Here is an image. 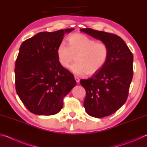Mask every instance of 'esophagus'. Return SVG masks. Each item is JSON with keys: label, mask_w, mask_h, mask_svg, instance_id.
Instances as JSON below:
<instances>
[{"label": "esophagus", "mask_w": 147, "mask_h": 147, "mask_svg": "<svg viewBox=\"0 0 147 147\" xmlns=\"http://www.w3.org/2000/svg\"><path fill=\"white\" fill-rule=\"evenodd\" d=\"M74 78H75V80L76 81L77 83H78L80 82V78L77 76H74Z\"/></svg>", "instance_id": "obj_1"}]
</instances>
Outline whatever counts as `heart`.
Segmentation results:
<instances>
[{"mask_svg": "<svg viewBox=\"0 0 147 147\" xmlns=\"http://www.w3.org/2000/svg\"><path fill=\"white\" fill-rule=\"evenodd\" d=\"M69 46L64 42L59 45L57 56L59 64L67 68L71 67L73 73L78 75L86 74L91 76L101 70L105 65L109 54L108 45L104 42H96L82 34H74L69 36Z\"/></svg>", "mask_w": 147, "mask_h": 147, "instance_id": "b5f03b06", "label": "heart"}]
</instances>
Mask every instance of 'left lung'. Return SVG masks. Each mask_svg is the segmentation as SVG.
<instances>
[{"instance_id": "1", "label": "left lung", "mask_w": 147, "mask_h": 147, "mask_svg": "<svg viewBox=\"0 0 147 147\" xmlns=\"http://www.w3.org/2000/svg\"><path fill=\"white\" fill-rule=\"evenodd\" d=\"M80 31L108 45L109 58L101 70L88 79H81L86 91L84 106L91 117L102 118L115 113L126 102L133 78V54L115 34L82 28Z\"/></svg>"}]
</instances>
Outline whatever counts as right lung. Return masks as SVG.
Returning a JSON list of instances; mask_svg holds the SVG:
<instances>
[{"instance_id":"right-lung-1","label":"right lung","mask_w":147,"mask_h":147,"mask_svg":"<svg viewBox=\"0 0 147 147\" xmlns=\"http://www.w3.org/2000/svg\"><path fill=\"white\" fill-rule=\"evenodd\" d=\"M73 28L42 32L23 42L16 61V89L31 113H58L63 98L76 86L74 75L59 63L57 49Z\"/></svg>"}]
</instances>
